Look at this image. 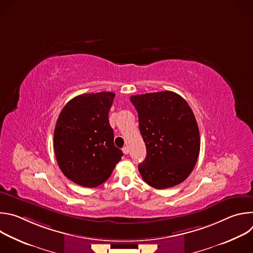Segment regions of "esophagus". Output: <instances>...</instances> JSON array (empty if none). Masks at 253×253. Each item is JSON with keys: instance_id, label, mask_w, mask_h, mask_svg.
I'll return each mask as SVG.
<instances>
[{"instance_id": "1", "label": "esophagus", "mask_w": 253, "mask_h": 253, "mask_svg": "<svg viewBox=\"0 0 253 253\" xmlns=\"http://www.w3.org/2000/svg\"><path fill=\"white\" fill-rule=\"evenodd\" d=\"M122 151H123V153H124L125 155H127V154L129 153V148H128V147H123V148H122Z\"/></svg>"}]
</instances>
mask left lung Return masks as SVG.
Listing matches in <instances>:
<instances>
[{
  "mask_svg": "<svg viewBox=\"0 0 253 253\" xmlns=\"http://www.w3.org/2000/svg\"><path fill=\"white\" fill-rule=\"evenodd\" d=\"M147 155L139 172L156 189L173 187L192 172L200 151L195 116L180 95L162 91L131 96Z\"/></svg>",
  "mask_w": 253,
  "mask_h": 253,
  "instance_id": "left-lung-1",
  "label": "left lung"
}]
</instances>
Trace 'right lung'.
Instances as JSON below:
<instances>
[{
	"label": "right lung",
	"instance_id": "1",
	"mask_svg": "<svg viewBox=\"0 0 253 253\" xmlns=\"http://www.w3.org/2000/svg\"><path fill=\"white\" fill-rule=\"evenodd\" d=\"M115 93L79 95L61 111L54 131V151L63 174L83 187L110 177L123 153L114 145L108 114Z\"/></svg>",
	"mask_w": 253,
	"mask_h": 253
}]
</instances>
